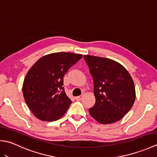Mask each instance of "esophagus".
Masks as SVG:
<instances>
[{"label": "esophagus", "mask_w": 157, "mask_h": 157, "mask_svg": "<svg viewBox=\"0 0 157 157\" xmlns=\"http://www.w3.org/2000/svg\"><path fill=\"white\" fill-rule=\"evenodd\" d=\"M82 97H83V95L76 96V97H75V100H76V101H80V100L82 98Z\"/></svg>", "instance_id": "obj_1"}]
</instances>
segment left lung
Masks as SVG:
<instances>
[{"mask_svg":"<svg viewBox=\"0 0 157 157\" xmlns=\"http://www.w3.org/2000/svg\"><path fill=\"white\" fill-rule=\"evenodd\" d=\"M94 82L95 105L90 115L101 124H111L128 113L136 99L134 83L124 67L112 59L84 55Z\"/></svg>","mask_w":157,"mask_h":157,"instance_id":"1","label":"left lung"}]
</instances>
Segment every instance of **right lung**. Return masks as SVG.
I'll list each match as a JSON object with an SVG mask.
<instances>
[{
    "mask_svg": "<svg viewBox=\"0 0 157 157\" xmlns=\"http://www.w3.org/2000/svg\"><path fill=\"white\" fill-rule=\"evenodd\" d=\"M82 55L55 52L43 56L29 69L23 83V94L36 118L54 121L64 115L71 101L66 95L63 77Z\"/></svg>",
    "mask_w": 157,
    "mask_h": 157,
    "instance_id": "1",
    "label": "right lung"
}]
</instances>
